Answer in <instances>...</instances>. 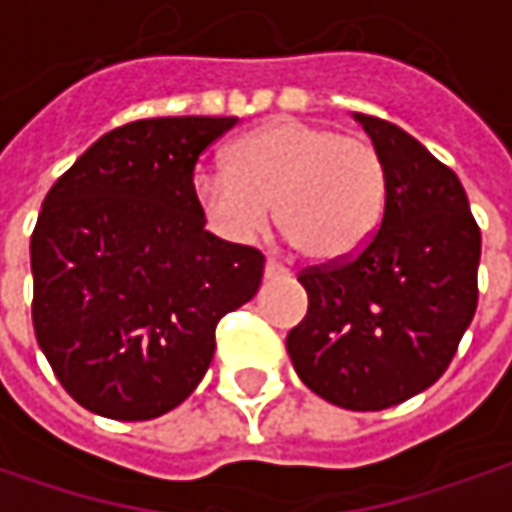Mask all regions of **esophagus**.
<instances>
[{
  "label": "esophagus",
  "mask_w": 512,
  "mask_h": 512,
  "mask_svg": "<svg viewBox=\"0 0 512 512\" xmlns=\"http://www.w3.org/2000/svg\"><path fill=\"white\" fill-rule=\"evenodd\" d=\"M263 272H266V278H283V275H289V269L283 263H278V260H272V257L266 260V269Z\"/></svg>",
  "instance_id": "1"
}]
</instances>
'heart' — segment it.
Segmentation results:
<instances>
[{
  "mask_svg": "<svg viewBox=\"0 0 512 512\" xmlns=\"http://www.w3.org/2000/svg\"><path fill=\"white\" fill-rule=\"evenodd\" d=\"M217 232L249 243L272 220L309 260L338 263L367 246L387 200V166L369 137L306 120H272L229 148L226 171L194 177Z\"/></svg>",
  "mask_w": 512,
  "mask_h": 512,
  "instance_id": "heart-1",
  "label": "heart"
}]
</instances>
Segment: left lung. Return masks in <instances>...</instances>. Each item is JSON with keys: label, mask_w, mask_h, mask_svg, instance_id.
I'll return each instance as SVG.
<instances>
[{"label": "left lung", "mask_w": 512, "mask_h": 512, "mask_svg": "<svg viewBox=\"0 0 512 512\" xmlns=\"http://www.w3.org/2000/svg\"><path fill=\"white\" fill-rule=\"evenodd\" d=\"M387 166V200L361 252L298 275L309 309L286 335L300 381L375 412L433 387L476 315L481 232L456 171L381 117L355 114Z\"/></svg>", "instance_id": "1"}]
</instances>
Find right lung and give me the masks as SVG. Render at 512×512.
Segmentation results:
<instances>
[{"label": "right lung", "mask_w": 512, "mask_h": 512, "mask_svg": "<svg viewBox=\"0 0 512 512\" xmlns=\"http://www.w3.org/2000/svg\"><path fill=\"white\" fill-rule=\"evenodd\" d=\"M237 117L120 125L56 180L31 234L34 332L85 410L148 421L203 381L263 255L206 232L194 166Z\"/></svg>", "instance_id": "obj_1"}]
</instances>
